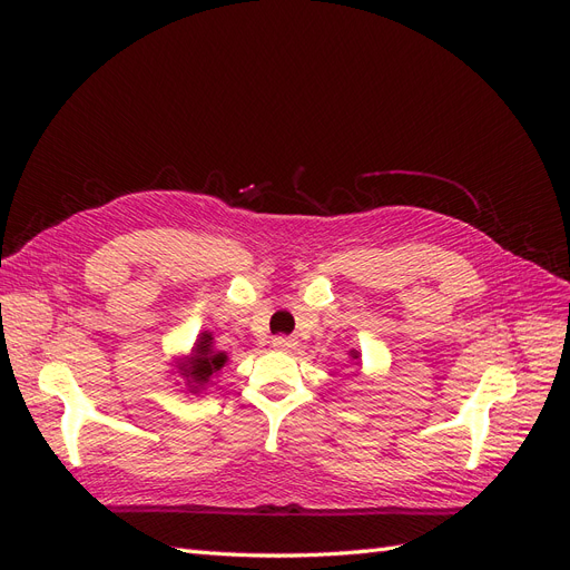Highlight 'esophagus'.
Instances as JSON below:
<instances>
[{
  "label": "esophagus",
  "instance_id": "obj_1",
  "mask_svg": "<svg viewBox=\"0 0 570 570\" xmlns=\"http://www.w3.org/2000/svg\"><path fill=\"white\" fill-rule=\"evenodd\" d=\"M273 347H275V350H295V347H297V342L292 340V337L278 335V337H273Z\"/></svg>",
  "mask_w": 570,
  "mask_h": 570
}]
</instances>
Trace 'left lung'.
Masks as SVG:
<instances>
[{
  "label": "left lung",
  "instance_id": "1",
  "mask_svg": "<svg viewBox=\"0 0 570 570\" xmlns=\"http://www.w3.org/2000/svg\"><path fill=\"white\" fill-rule=\"evenodd\" d=\"M352 358H358V354H356V352H354V354H352Z\"/></svg>",
  "mask_w": 570,
  "mask_h": 570
}]
</instances>
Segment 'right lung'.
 <instances>
[{"label":"right lung","mask_w":570,"mask_h":570,"mask_svg":"<svg viewBox=\"0 0 570 570\" xmlns=\"http://www.w3.org/2000/svg\"><path fill=\"white\" fill-rule=\"evenodd\" d=\"M226 352H216L214 350V337L212 333H202L195 342L193 352H189L187 358H183L178 364L180 375L187 381L189 390L199 392L202 387H206L212 383V377L226 366Z\"/></svg>","instance_id":"add662e5"}]
</instances>
